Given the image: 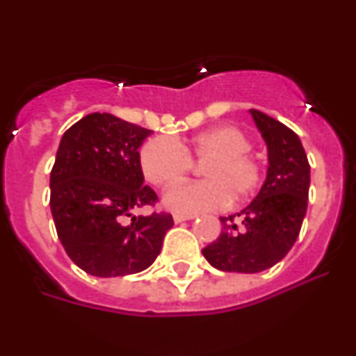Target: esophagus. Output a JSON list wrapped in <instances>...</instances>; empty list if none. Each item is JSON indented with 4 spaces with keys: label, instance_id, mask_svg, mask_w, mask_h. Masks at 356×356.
<instances>
[{
    "label": "esophagus",
    "instance_id": "34e87169",
    "mask_svg": "<svg viewBox=\"0 0 356 356\" xmlns=\"http://www.w3.org/2000/svg\"><path fill=\"white\" fill-rule=\"evenodd\" d=\"M172 217H175V222H184V221H188V219H194L193 213H180V212H176Z\"/></svg>",
    "mask_w": 356,
    "mask_h": 356
}]
</instances>
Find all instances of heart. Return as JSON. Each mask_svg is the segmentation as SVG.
Segmentation results:
<instances>
[{"label":"heart","instance_id":"obj_1","mask_svg":"<svg viewBox=\"0 0 356 356\" xmlns=\"http://www.w3.org/2000/svg\"><path fill=\"white\" fill-rule=\"evenodd\" d=\"M250 135L222 124L194 135L185 143L155 137L140 149V168L155 187H172L185 180L194 163L207 180L171 188L163 203L178 212H209L253 196L264 180V165L251 151Z\"/></svg>","mask_w":356,"mask_h":356}]
</instances>
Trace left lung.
Instances as JSON below:
<instances>
[{
    "instance_id": "obj_1",
    "label": "left lung",
    "mask_w": 356,
    "mask_h": 356,
    "mask_svg": "<svg viewBox=\"0 0 356 356\" xmlns=\"http://www.w3.org/2000/svg\"><path fill=\"white\" fill-rule=\"evenodd\" d=\"M269 151L267 178L244 210L221 217L222 232L203 250L210 266L228 273L266 271L294 246L308 203L310 163L300 137L276 119L250 110Z\"/></svg>"
}]
</instances>
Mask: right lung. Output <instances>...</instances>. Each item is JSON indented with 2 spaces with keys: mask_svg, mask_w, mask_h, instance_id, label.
I'll use <instances>...</instances> for the list:
<instances>
[{
  "mask_svg": "<svg viewBox=\"0 0 356 356\" xmlns=\"http://www.w3.org/2000/svg\"><path fill=\"white\" fill-rule=\"evenodd\" d=\"M149 134L96 112L62 135L49 178V207L65 253L89 275L110 278L144 271L175 225L168 212L131 216V210L159 201L144 185L140 168L139 147Z\"/></svg>",
  "mask_w": 356,
  "mask_h": 356,
  "instance_id": "right-lung-1",
  "label": "right lung"
}]
</instances>
